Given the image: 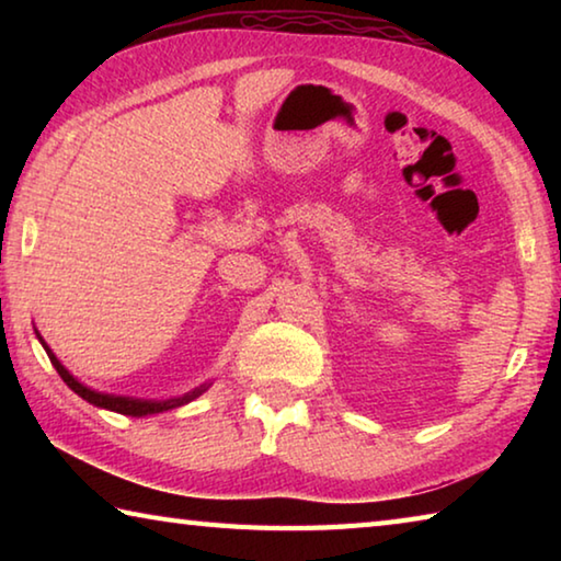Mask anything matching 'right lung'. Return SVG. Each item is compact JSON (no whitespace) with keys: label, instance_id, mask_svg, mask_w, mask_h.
Here are the masks:
<instances>
[{"label":"right lung","instance_id":"1","mask_svg":"<svg viewBox=\"0 0 561 561\" xmlns=\"http://www.w3.org/2000/svg\"><path fill=\"white\" fill-rule=\"evenodd\" d=\"M36 331V329H34ZM36 336H39V331H36ZM42 346L46 351V356H49L51 366L56 368V374L64 378V383L71 388L73 393H79L83 401H89L99 408H106V411H116L121 415H133V417H140V415H153V413H163V411H173L178 405H185L190 401H195L197 396H203L207 391V386L195 388V391H190L185 396H178V398H168V401H146V398H128V396H113V393H101V391H93V388L83 386L81 381H76V378L66 371L64 364L59 358L54 356V351L46 346V341L39 336Z\"/></svg>","mask_w":561,"mask_h":561}]
</instances>
